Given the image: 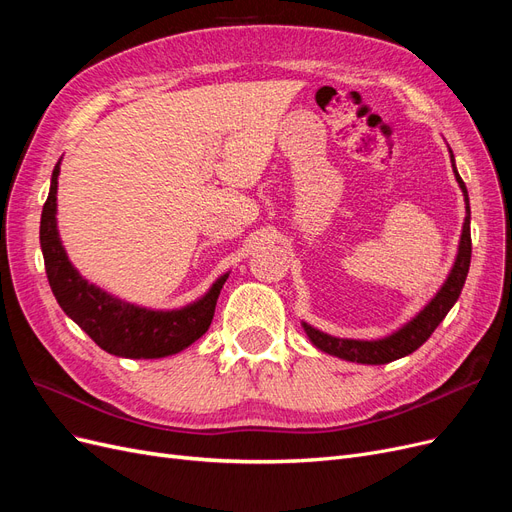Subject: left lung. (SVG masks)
Returning a JSON list of instances; mask_svg holds the SVG:
<instances>
[{
  "label": "left lung",
  "mask_w": 512,
  "mask_h": 512,
  "mask_svg": "<svg viewBox=\"0 0 512 512\" xmlns=\"http://www.w3.org/2000/svg\"><path fill=\"white\" fill-rule=\"evenodd\" d=\"M451 154V167L455 173V180L462 188L464 203H466V218L462 226V235H460V245H457V254L453 267L445 279V284L438 288V292L430 298L428 305L415 313L407 324H402L398 330L381 339H341V337H332L328 332L317 330L315 326L301 322L303 330L309 337V341L324 351V354L337 356L347 362H358V364H387L394 362L398 358H404L413 354L417 347L424 345L430 334L436 330V326L445 320V315L451 311L457 298L462 294L464 281L470 269V254H472V241H470V201H468V190L466 184L462 182L460 173H457L455 167V156L449 148Z\"/></svg>",
  "instance_id": "8db88e82"
}]
</instances>
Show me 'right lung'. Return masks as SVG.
<instances>
[{"label":"right lung","instance_id":"obj_1","mask_svg":"<svg viewBox=\"0 0 512 512\" xmlns=\"http://www.w3.org/2000/svg\"><path fill=\"white\" fill-rule=\"evenodd\" d=\"M61 158L52 169L50 192L42 209L40 245L46 275L59 307L91 337L103 351L118 358L154 360L180 354L207 332L220 290L228 273L211 288L180 309H148L101 290L84 279L69 260L57 226V188Z\"/></svg>","mask_w":512,"mask_h":512}]
</instances>
